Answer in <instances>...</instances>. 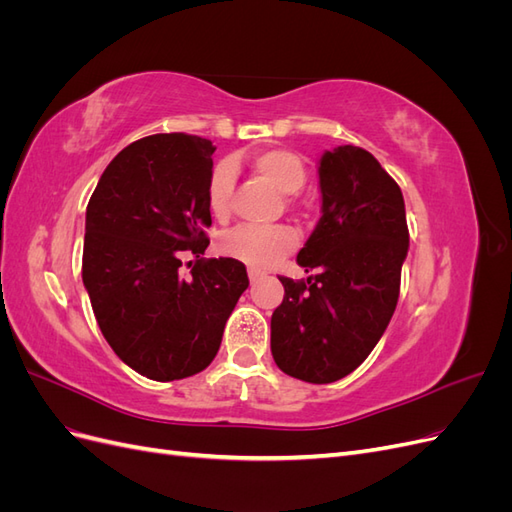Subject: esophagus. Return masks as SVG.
<instances>
[{
	"label": "esophagus",
	"instance_id": "obj_1",
	"mask_svg": "<svg viewBox=\"0 0 512 512\" xmlns=\"http://www.w3.org/2000/svg\"><path fill=\"white\" fill-rule=\"evenodd\" d=\"M247 275H250V282H256V280H260V271H256V269H250V271H247Z\"/></svg>",
	"mask_w": 512,
	"mask_h": 512
}]
</instances>
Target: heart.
Masks as SVG:
<instances>
[{
	"label": "heart",
	"mask_w": 512,
	"mask_h": 512,
	"mask_svg": "<svg viewBox=\"0 0 512 512\" xmlns=\"http://www.w3.org/2000/svg\"><path fill=\"white\" fill-rule=\"evenodd\" d=\"M254 170L265 177L271 185L284 194H297L307 179V168L303 160L288 149L260 151L252 160ZM235 192V168L220 164L211 173L207 185V203L215 218H226ZM297 245V232L286 224L256 226L241 224L228 230L220 239L222 254L241 260L254 269H267L286 256Z\"/></svg>",
	"instance_id": "1"
}]
</instances>
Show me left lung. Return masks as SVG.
I'll return each mask as SVG.
<instances>
[{"instance_id": "1", "label": "left lung", "mask_w": 512, "mask_h": 512, "mask_svg": "<svg viewBox=\"0 0 512 512\" xmlns=\"http://www.w3.org/2000/svg\"><path fill=\"white\" fill-rule=\"evenodd\" d=\"M318 175L322 218L297 256L312 275L280 277L271 352L284 374L329 384L359 367L389 327L410 235L399 185L369 151H324Z\"/></svg>"}]
</instances>
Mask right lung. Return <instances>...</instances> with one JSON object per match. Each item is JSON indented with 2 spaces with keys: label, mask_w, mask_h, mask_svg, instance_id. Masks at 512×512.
<instances>
[{
  "label": "right lung",
  "mask_w": 512,
  "mask_h": 512,
  "mask_svg": "<svg viewBox=\"0 0 512 512\" xmlns=\"http://www.w3.org/2000/svg\"><path fill=\"white\" fill-rule=\"evenodd\" d=\"M213 151L207 138L183 132L145 136L106 166L87 205L83 284L98 327L149 380L203 371L250 286L243 262L200 258L209 245ZM185 255L197 262L181 278Z\"/></svg>",
  "instance_id": "obj_1"
}]
</instances>
